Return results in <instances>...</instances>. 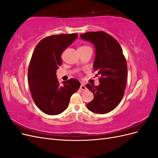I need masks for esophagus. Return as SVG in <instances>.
Listing matches in <instances>:
<instances>
[{
  "instance_id": "esophagus-1",
  "label": "esophagus",
  "mask_w": 158,
  "mask_h": 158,
  "mask_svg": "<svg viewBox=\"0 0 158 158\" xmlns=\"http://www.w3.org/2000/svg\"><path fill=\"white\" fill-rule=\"evenodd\" d=\"M82 90H85L87 88H86V87H85V85L83 84V83H82L81 84V85H80V88Z\"/></svg>"
}]
</instances>
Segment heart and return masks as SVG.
<instances>
[{"label": "heart", "mask_w": 158, "mask_h": 158, "mask_svg": "<svg viewBox=\"0 0 158 158\" xmlns=\"http://www.w3.org/2000/svg\"><path fill=\"white\" fill-rule=\"evenodd\" d=\"M87 47H88V46H85V45H84V46L80 47L79 49H84V48H87Z\"/></svg>", "instance_id": "heart-1"}]
</instances>
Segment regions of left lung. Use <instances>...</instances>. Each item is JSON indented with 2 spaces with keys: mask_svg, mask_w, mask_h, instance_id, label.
I'll use <instances>...</instances> for the list:
<instances>
[{
  "mask_svg": "<svg viewBox=\"0 0 158 158\" xmlns=\"http://www.w3.org/2000/svg\"><path fill=\"white\" fill-rule=\"evenodd\" d=\"M95 48L94 70L100 76L98 86H85L94 94V99L87 104L93 113L105 114L115 108L124 95L127 78V64L123 49L113 37L104 31H90L80 35Z\"/></svg>",
  "mask_w": 158,
  "mask_h": 158,
  "instance_id": "left-lung-1",
  "label": "left lung"
}]
</instances>
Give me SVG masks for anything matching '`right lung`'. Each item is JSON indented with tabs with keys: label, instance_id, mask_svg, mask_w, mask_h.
I'll return each mask as SVG.
<instances>
[{
	"label": "right lung",
	"instance_id": "obj_1",
	"mask_svg": "<svg viewBox=\"0 0 158 158\" xmlns=\"http://www.w3.org/2000/svg\"><path fill=\"white\" fill-rule=\"evenodd\" d=\"M77 37L76 33L45 37L32 54L27 73L30 92L36 106L47 114L56 115L65 111L71 95L80 86L74 78L60 85L56 74L62 64V52Z\"/></svg>",
	"mask_w": 158,
	"mask_h": 158
}]
</instances>
